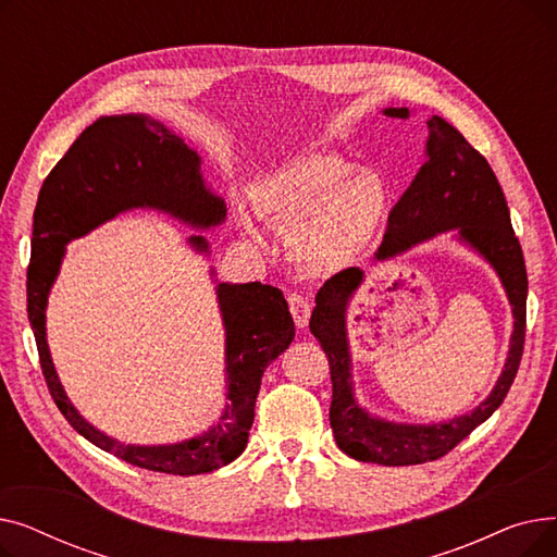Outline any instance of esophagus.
I'll return each instance as SVG.
<instances>
[{"label":"esophagus","instance_id":"obj_1","mask_svg":"<svg viewBox=\"0 0 557 557\" xmlns=\"http://www.w3.org/2000/svg\"><path fill=\"white\" fill-rule=\"evenodd\" d=\"M286 300H288V311H290V315H294L296 325H298V327H307L309 313H311L309 300H307L305 296H300V294H290Z\"/></svg>","mask_w":557,"mask_h":557}]
</instances>
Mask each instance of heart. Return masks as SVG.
Wrapping results in <instances>:
<instances>
[{"label": "heart", "instance_id": "1", "mask_svg": "<svg viewBox=\"0 0 557 557\" xmlns=\"http://www.w3.org/2000/svg\"><path fill=\"white\" fill-rule=\"evenodd\" d=\"M257 208L288 230L294 257L311 273L352 261L386 214V187L325 151L300 153L269 171L255 187ZM246 225L252 223L246 216Z\"/></svg>", "mask_w": 557, "mask_h": 557}]
</instances>
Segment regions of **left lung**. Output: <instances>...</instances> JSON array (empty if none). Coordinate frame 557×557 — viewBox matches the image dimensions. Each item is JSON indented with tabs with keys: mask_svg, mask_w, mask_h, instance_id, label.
I'll return each mask as SVG.
<instances>
[{
	"mask_svg": "<svg viewBox=\"0 0 557 557\" xmlns=\"http://www.w3.org/2000/svg\"><path fill=\"white\" fill-rule=\"evenodd\" d=\"M388 116L406 120L408 108H388ZM426 162L420 166L401 198L388 214L384 242L376 259H388L437 232L458 230V237L476 248L499 273L512 305L515 332L506 370L490 397L472 413L443 424H393L370 418L355 401L349 382V352L345 338V307L363 280L359 269L332 275L315 296L309 330L330 361L332 406L330 424L336 445L357 460L379 465H420L443 458L506 399L523 355L525 296L529 277L519 239L510 223L508 202L487 160L443 116L426 122Z\"/></svg>",
	"mask_w": 557,
	"mask_h": 557,
	"instance_id": "left-lung-1",
	"label": "left lung"
}]
</instances>
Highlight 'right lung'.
I'll use <instances>...</instances> for the list:
<instances>
[{
	"label": "right lung",
	"instance_id": "obj_1",
	"mask_svg": "<svg viewBox=\"0 0 557 557\" xmlns=\"http://www.w3.org/2000/svg\"><path fill=\"white\" fill-rule=\"evenodd\" d=\"M133 208H156L196 227L225 219V205L202 183L200 156L149 114L101 116L87 126L45 178L34 214V252L26 271V311L47 388L65 420L92 445L141 470L194 476L237 458L255 420L261 374L296 336L282 290L261 284H219L225 323L227 399L219 422L191 441L162 447L116 443L87 424L67 399L53 370L45 307L61 269L65 244ZM196 250L208 242L191 237Z\"/></svg>",
	"mask_w": 557,
	"mask_h": 557
}]
</instances>
